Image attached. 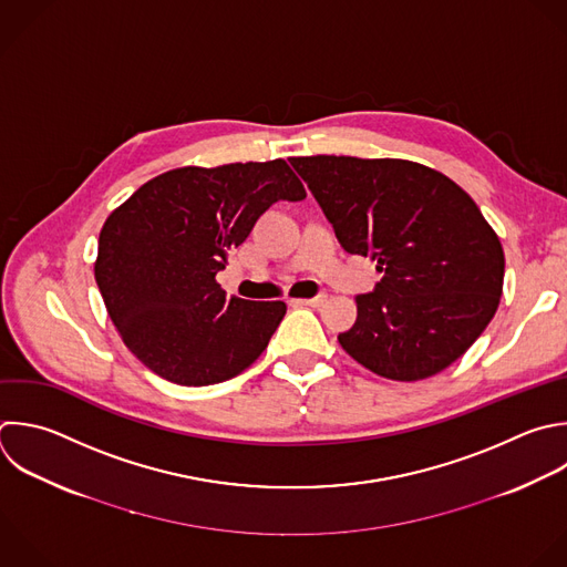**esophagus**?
I'll list each match as a JSON object with an SVG mask.
<instances>
[{
  "label": "esophagus",
  "instance_id": "34e87169",
  "mask_svg": "<svg viewBox=\"0 0 567 567\" xmlns=\"http://www.w3.org/2000/svg\"><path fill=\"white\" fill-rule=\"evenodd\" d=\"M326 301V295H319V297H312V299H295L292 303L295 306H308V308H317Z\"/></svg>",
  "mask_w": 567,
  "mask_h": 567
}]
</instances>
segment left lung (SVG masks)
Here are the masks:
<instances>
[{
	"label": "left lung",
	"mask_w": 567,
	"mask_h": 567,
	"mask_svg": "<svg viewBox=\"0 0 567 567\" xmlns=\"http://www.w3.org/2000/svg\"><path fill=\"white\" fill-rule=\"evenodd\" d=\"M290 164L343 250L372 257L383 272L372 292L357 295L341 348L394 381L445 370L485 330L503 292V248L472 197L405 159L315 155Z\"/></svg>",
	"instance_id": "1"
}]
</instances>
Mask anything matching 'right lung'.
I'll return each mask as SVG.
<instances>
[{
    "label": "right lung",
    "instance_id": "right-lung-1",
    "mask_svg": "<svg viewBox=\"0 0 567 567\" xmlns=\"http://www.w3.org/2000/svg\"><path fill=\"white\" fill-rule=\"evenodd\" d=\"M306 199L284 159L175 168L146 182L100 233L95 279L128 350L179 385L244 372L286 315L284 301L226 297L217 272L277 202Z\"/></svg>",
    "mask_w": 567,
    "mask_h": 567
}]
</instances>
